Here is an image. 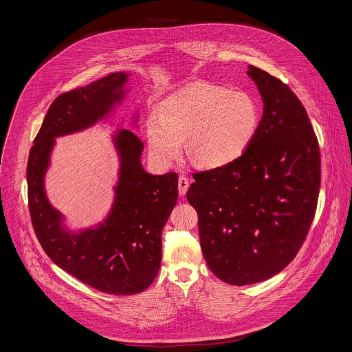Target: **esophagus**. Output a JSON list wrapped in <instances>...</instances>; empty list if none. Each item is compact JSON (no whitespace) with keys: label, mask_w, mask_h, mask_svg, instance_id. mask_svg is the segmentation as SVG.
I'll use <instances>...</instances> for the list:
<instances>
[{"label":"esophagus","mask_w":352,"mask_h":352,"mask_svg":"<svg viewBox=\"0 0 352 352\" xmlns=\"http://www.w3.org/2000/svg\"><path fill=\"white\" fill-rule=\"evenodd\" d=\"M188 188H189V179L186 177H179L178 178V192L181 196H184L186 192H188Z\"/></svg>","instance_id":"obj_1"}]
</instances>
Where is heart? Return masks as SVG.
Listing matches in <instances>:
<instances>
[{"label":"heart","instance_id":"obj_1","mask_svg":"<svg viewBox=\"0 0 352 352\" xmlns=\"http://www.w3.org/2000/svg\"><path fill=\"white\" fill-rule=\"evenodd\" d=\"M146 122L152 159L170 166L182 155L202 168H220L239 159L254 142L261 114L254 97L217 85H192L159 107Z\"/></svg>","mask_w":352,"mask_h":352}]
</instances>
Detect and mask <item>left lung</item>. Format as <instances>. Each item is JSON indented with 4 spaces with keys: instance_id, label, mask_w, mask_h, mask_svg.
Returning <instances> with one entry per match:
<instances>
[{
    "instance_id": "obj_1",
    "label": "left lung",
    "mask_w": 352,
    "mask_h": 352,
    "mask_svg": "<svg viewBox=\"0 0 352 352\" xmlns=\"http://www.w3.org/2000/svg\"><path fill=\"white\" fill-rule=\"evenodd\" d=\"M248 75L263 100L254 142L234 163L195 173L186 193L205 261L232 285L265 281L295 258L320 188L319 143L305 107L266 71L249 65Z\"/></svg>"
}]
</instances>
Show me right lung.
I'll return each instance as SVG.
<instances>
[{
	"instance_id": "1",
	"label": "right lung",
	"mask_w": 352,
	"mask_h": 352,
	"mask_svg": "<svg viewBox=\"0 0 352 352\" xmlns=\"http://www.w3.org/2000/svg\"><path fill=\"white\" fill-rule=\"evenodd\" d=\"M126 80V72H114L58 96L33 140L26 171L30 219L44 252L78 280L114 295L142 292L155 281L162 263V232L178 199L177 173H146L142 140L129 129L117 131L113 142L120 173L114 204L103 223L79 231L64 227V216L45 195L44 175L56 138L107 118L124 100Z\"/></svg>"
}]
</instances>
